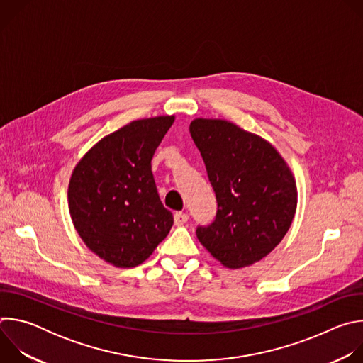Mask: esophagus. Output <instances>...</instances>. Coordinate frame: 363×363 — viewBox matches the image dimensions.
<instances>
[{"label": "esophagus", "instance_id": "esophagus-1", "mask_svg": "<svg viewBox=\"0 0 363 363\" xmlns=\"http://www.w3.org/2000/svg\"><path fill=\"white\" fill-rule=\"evenodd\" d=\"M188 214L186 213H177L175 216H174V221H175V225H178V227H181V225H184L186 221H188Z\"/></svg>", "mask_w": 363, "mask_h": 363}]
</instances>
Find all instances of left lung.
<instances>
[{
  "label": "left lung",
  "mask_w": 363,
  "mask_h": 363,
  "mask_svg": "<svg viewBox=\"0 0 363 363\" xmlns=\"http://www.w3.org/2000/svg\"><path fill=\"white\" fill-rule=\"evenodd\" d=\"M191 136L217 198V216L199 225V242L228 269L270 254L296 214L294 177L277 149L262 136L223 119H194Z\"/></svg>",
  "instance_id": "obj_1"
}]
</instances>
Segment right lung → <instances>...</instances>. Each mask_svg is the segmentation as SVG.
<instances>
[{"mask_svg":"<svg viewBox=\"0 0 363 363\" xmlns=\"http://www.w3.org/2000/svg\"><path fill=\"white\" fill-rule=\"evenodd\" d=\"M174 121H133L100 139L73 169L67 191L73 225L84 244L115 267L142 264L174 224L150 167Z\"/></svg>","mask_w":363,"mask_h":363,"instance_id":"1","label":"right lung"}]
</instances>
